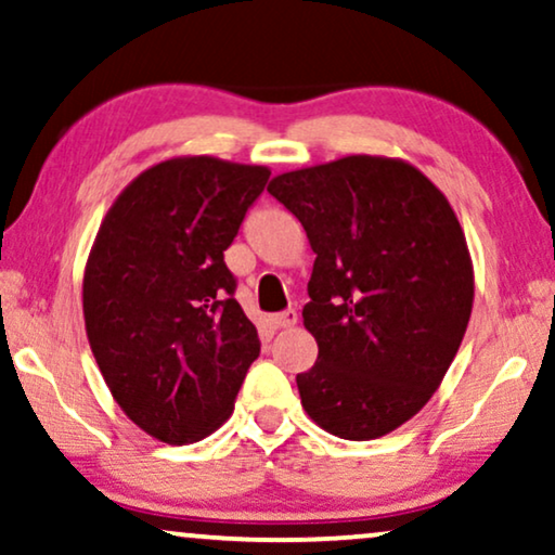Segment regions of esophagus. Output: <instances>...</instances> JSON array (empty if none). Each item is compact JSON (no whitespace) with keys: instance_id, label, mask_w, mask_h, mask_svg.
Wrapping results in <instances>:
<instances>
[{"instance_id":"1","label":"esophagus","mask_w":555,"mask_h":555,"mask_svg":"<svg viewBox=\"0 0 555 555\" xmlns=\"http://www.w3.org/2000/svg\"><path fill=\"white\" fill-rule=\"evenodd\" d=\"M269 322H271V327H273V330L294 327V324H297V312H294V309H286V312L271 314V317H269Z\"/></svg>"}]
</instances>
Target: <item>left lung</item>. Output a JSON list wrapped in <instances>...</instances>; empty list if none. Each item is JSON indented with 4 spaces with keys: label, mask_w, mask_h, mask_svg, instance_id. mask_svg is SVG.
Instances as JSON below:
<instances>
[{
    "label": "left lung",
    "mask_w": 555,
    "mask_h": 555,
    "mask_svg": "<svg viewBox=\"0 0 555 555\" xmlns=\"http://www.w3.org/2000/svg\"><path fill=\"white\" fill-rule=\"evenodd\" d=\"M269 192L317 254L305 327L320 347L297 375L307 416L339 439L386 437L424 409L460 350L475 269L437 184L393 157L276 175Z\"/></svg>",
    "instance_id": "8db88e82"
}]
</instances>
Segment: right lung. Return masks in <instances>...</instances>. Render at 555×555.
<instances>
[{
  "instance_id": "obj_1",
  "label": "right lung",
  "mask_w": 555,
  "mask_h": 555,
  "mask_svg": "<svg viewBox=\"0 0 555 555\" xmlns=\"http://www.w3.org/2000/svg\"><path fill=\"white\" fill-rule=\"evenodd\" d=\"M271 169L172 157L134 177L95 233L83 273L93 358L121 411L165 444L225 424L261 352L223 261Z\"/></svg>"
}]
</instances>
